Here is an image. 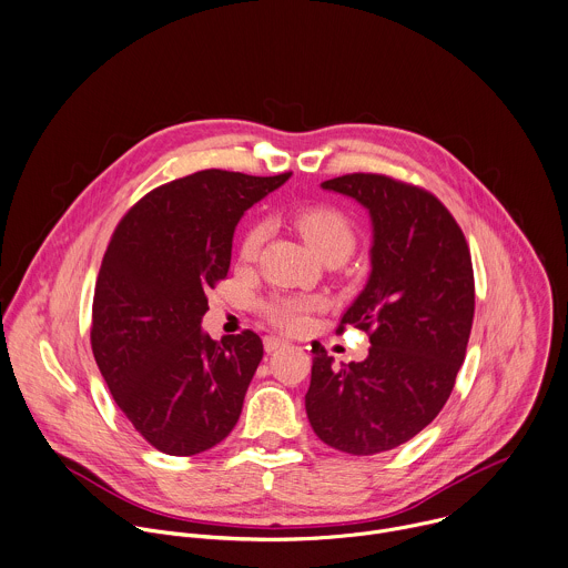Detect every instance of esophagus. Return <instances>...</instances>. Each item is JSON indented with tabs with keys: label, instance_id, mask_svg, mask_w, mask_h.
Returning <instances> with one entry per match:
<instances>
[{
	"label": "esophagus",
	"instance_id": "34e87169",
	"mask_svg": "<svg viewBox=\"0 0 568 568\" xmlns=\"http://www.w3.org/2000/svg\"><path fill=\"white\" fill-rule=\"evenodd\" d=\"M284 346H288L286 339H280V337H264V348H266V353H273V351L284 348Z\"/></svg>",
	"mask_w": 568,
	"mask_h": 568
}]
</instances>
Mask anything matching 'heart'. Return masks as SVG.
<instances>
[{
    "mask_svg": "<svg viewBox=\"0 0 568 568\" xmlns=\"http://www.w3.org/2000/svg\"><path fill=\"white\" fill-rule=\"evenodd\" d=\"M295 229L300 231L302 240L308 244V248L320 257H339L346 260L355 248V231L348 217L333 209V206H311L295 213ZM266 224H255L242 242V257L253 260L260 251V244L264 242ZM317 306L315 297H286L275 295L260 304V311L280 328L295 331L302 326V320L308 311Z\"/></svg>",
    "mask_w": 568,
    "mask_h": 568,
    "instance_id": "1",
    "label": "heart"
}]
</instances>
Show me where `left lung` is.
Here are the masks:
<instances>
[{"mask_svg": "<svg viewBox=\"0 0 568 568\" xmlns=\"http://www.w3.org/2000/svg\"><path fill=\"white\" fill-rule=\"evenodd\" d=\"M322 189L353 197L371 217V273L337 328L371 333V348L362 362L335 364L313 346L306 415L328 446L375 455L415 437L446 404L473 326V264L435 195L373 173Z\"/></svg>", "mask_w": 568, "mask_h": 568, "instance_id": "8db88e82", "label": "left lung"}]
</instances>
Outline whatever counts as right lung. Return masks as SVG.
I'll return each mask as SVG.
<instances>
[{"instance_id":"right-lung-1","label":"right lung","mask_w":568,"mask_h":568,"mask_svg":"<svg viewBox=\"0 0 568 568\" xmlns=\"http://www.w3.org/2000/svg\"><path fill=\"white\" fill-rule=\"evenodd\" d=\"M291 173L209 169L144 195L118 224L93 297L91 344L135 430L166 455H197L237 424L262 362L257 333L202 331L242 215Z\"/></svg>"}]
</instances>
